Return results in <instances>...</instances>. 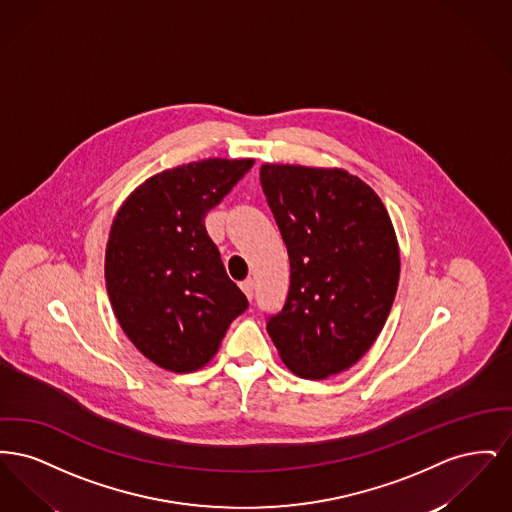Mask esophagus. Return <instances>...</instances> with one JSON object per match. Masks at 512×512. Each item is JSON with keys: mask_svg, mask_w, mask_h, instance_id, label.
Listing matches in <instances>:
<instances>
[{"mask_svg": "<svg viewBox=\"0 0 512 512\" xmlns=\"http://www.w3.org/2000/svg\"><path fill=\"white\" fill-rule=\"evenodd\" d=\"M240 288H242V292L247 295V299H253V290H255V282L251 280V278H247L244 280L242 284H240Z\"/></svg>", "mask_w": 512, "mask_h": 512, "instance_id": "1", "label": "esophagus"}]
</instances>
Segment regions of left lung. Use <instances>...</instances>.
I'll return each mask as SVG.
<instances>
[{
  "label": "left lung",
  "mask_w": 512,
  "mask_h": 512,
  "mask_svg": "<svg viewBox=\"0 0 512 512\" xmlns=\"http://www.w3.org/2000/svg\"><path fill=\"white\" fill-rule=\"evenodd\" d=\"M261 186L290 257V292L267 318L282 361L307 380L355 365L382 332L399 284L390 215L340 169L263 165Z\"/></svg>",
  "instance_id": "8db88e82"
}]
</instances>
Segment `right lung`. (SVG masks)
<instances>
[{"label": "right lung", "instance_id": "obj_1", "mask_svg": "<svg viewBox=\"0 0 512 512\" xmlns=\"http://www.w3.org/2000/svg\"><path fill=\"white\" fill-rule=\"evenodd\" d=\"M253 159H205L159 172L122 203L105 251V282L124 334L155 365H207L247 309L205 228Z\"/></svg>", "mask_w": 512, "mask_h": 512}]
</instances>
